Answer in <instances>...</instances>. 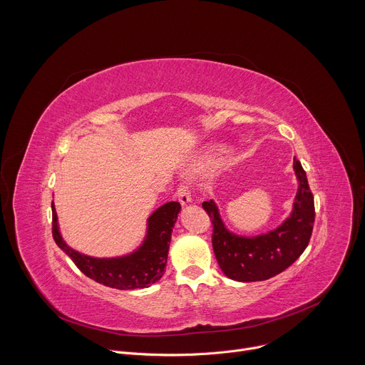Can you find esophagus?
<instances>
[{
    "instance_id": "34e87169",
    "label": "esophagus",
    "mask_w": 365,
    "mask_h": 365,
    "mask_svg": "<svg viewBox=\"0 0 365 365\" xmlns=\"http://www.w3.org/2000/svg\"><path fill=\"white\" fill-rule=\"evenodd\" d=\"M176 197H178V200L180 202L182 206H186V205H189L192 202L190 192H189L187 186H179L178 192H176Z\"/></svg>"
}]
</instances>
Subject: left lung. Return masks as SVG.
Returning a JSON list of instances; mask_svg holds the SVG:
<instances>
[{
	"mask_svg": "<svg viewBox=\"0 0 365 365\" xmlns=\"http://www.w3.org/2000/svg\"><path fill=\"white\" fill-rule=\"evenodd\" d=\"M297 192L290 215L274 230L254 237L231 232L211 199L202 206L214 227L212 247L224 274L237 282H263L290 267L306 250L315 222V203L306 172L293 160Z\"/></svg>",
	"mask_w": 365,
	"mask_h": 365,
	"instance_id": "8db88e82",
	"label": "left lung"
}]
</instances>
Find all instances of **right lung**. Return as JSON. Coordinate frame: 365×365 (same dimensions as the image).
<instances>
[{"label":"right lung","mask_w":365,"mask_h":365,"mask_svg":"<svg viewBox=\"0 0 365 365\" xmlns=\"http://www.w3.org/2000/svg\"><path fill=\"white\" fill-rule=\"evenodd\" d=\"M51 212H53L51 230L56 244L71 257L85 276L113 289L133 290L148 287L159 282L165 274L170 238L180 212V203L168 202L158 207L147 220V231L143 242L130 254L108 258L86 255L69 247L61 234L53 202H51Z\"/></svg>","instance_id":"1"}]
</instances>
